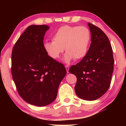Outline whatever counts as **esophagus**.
<instances>
[{"mask_svg":"<svg viewBox=\"0 0 126 126\" xmlns=\"http://www.w3.org/2000/svg\"><path fill=\"white\" fill-rule=\"evenodd\" d=\"M65 69H66V71H67V73H69V66H68V65H65Z\"/></svg>","mask_w":126,"mask_h":126,"instance_id":"obj_1","label":"esophagus"}]
</instances>
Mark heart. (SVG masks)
<instances>
[{"mask_svg":"<svg viewBox=\"0 0 126 126\" xmlns=\"http://www.w3.org/2000/svg\"><path fill=\"white\" fill-rule=\"evenodd\" d=\"M52 41L44 44V49L51 58L57 60L65 51L64 61L68 63L74 59L80 60L86 56L91 43L90 30L85 26L64 25L52 36Z\"/></svg>","mask_w":126,"mask_h":126,"instance_id":"1","label":"heart"}]
</instances>
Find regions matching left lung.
Returning <instances> with one entry per match:
<instances>
[{
  "mask_svg": "<svg viewBox=\"0 0 126 126\" xmlns=\"http://www.w3.org/2000/svg\"><path fill=\"white\" fill-rule=\"evenodd\" d=\"M91 44L87 55L69 69L77 77L75 90L84 100H97L108 90L114 70V60L110 43L106 34L97 26L88 24Z\"/></svg>",
  "mask_w": 126,
  "mask_h": 126,
  "instance_id": "obj_1",
  "label": "left lung"
}]
</instances>
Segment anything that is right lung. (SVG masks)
<instances>
[{
  "instance_id": "1",
  "label": "right lung",
  "mask_w": 126,
  "mask_h": 126,
  "mask_svg": "<svg viewBox=\"0 0 126 126\" xmlns=\"http://www.w3.org/2000/svg\"><path fill=\"white\" fill-rule=\"evenodd\" d=\"M49 26H28L13 47L11 73L18 94L34 106H47L55 101L66 74L64 66L47 55L43 39Z\"/></svg>"
}]
</instances>
